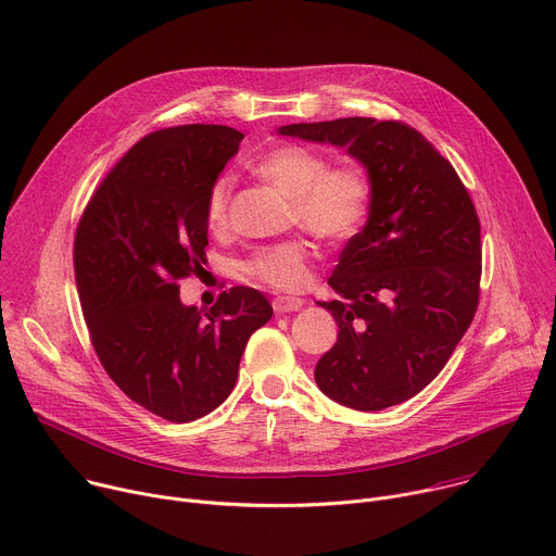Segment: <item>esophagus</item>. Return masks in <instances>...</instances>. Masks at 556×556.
Segmentation results:
<instances>
[{"label": "esophagus", "mask_w": 556, "mask_h": 556, "mask_svg": "<svg viewBox=\"0 0 556 556\" xmlns=\"http://www.w3.org/2000/svg\"><path fill=\"white\" fill-rule=\"evenodd\" d=\"M301 307H303V299H299V296H277V299L273 301V309H275L277 314L296 312V309H301Z\"/></svg>", "instance_id": "34e87169"}]
</instances>
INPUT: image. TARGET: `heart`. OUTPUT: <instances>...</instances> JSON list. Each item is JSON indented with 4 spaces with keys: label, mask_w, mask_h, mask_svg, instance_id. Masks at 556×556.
Wrapping results in <instances>:
<instances>
[{
    "label": "heart",
    "mask_w": 556,
    "mask_h": 556,
    "mask_svg": "<svg viewBox=\"0 0 556 556\" xmlns=\"http://www.w3.org/2000/svg\"><path fill=\"white\" fill-rule=\"evenodd\" d=\"M257 174L292 200L294 219L321 240L341 242L352 237L367 213L369 187L352 167H332L321 153L299 144L270 151L257 165ZM232 178L219 176L206 198V224L215 230L228 222ZM312 247L296 240L253 251L242 262V273L279 290H299L309 281Z\"/></svg>",
    "instance_id": "obj_1"
}]
</instances>
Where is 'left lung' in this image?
I'll return each instance as SVG.
<instances>
[{"label": "left lung", "instance_id": "obj_1", "mask_svg": "<svg viewBox=\"0 0 556 556\" xmlns=\"http://www.w3.org/2000/svg\"><path fill=\"white\" fill-rule=\"evenodd\" d=\"M330 142L367 169L369 213L316 301L339 324L314 367L328 399L380 412L422 391L446 365L480 303V219L446 157L399 121L337 118L279 127Z\"/></svg>", "mask_w": 556, "mask_h": 556}]
</instances>
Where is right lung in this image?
I'll list each match as a JSON object with an SVG mask.
<instances>
[{
  "instance_id": "obj_1",
  "label": "right lung",
  "mask_w": 556,
  "mask_h": 556,
  "mask_svg": "<svg viewBox=\"0 0 556 556\" xmlns=\"http://www.w3.org/2000/svg\"><path fill=\"white\" fill-rule=\"evenodd\" d=\"M244 134L180 125L138 140L78 222L74 277L92 345L134 403L169 422L217 409L251 334L273 316L247 286L208 309L185 305L178 281L206 264V198Z\"/></svg>"
}]
</instances>
